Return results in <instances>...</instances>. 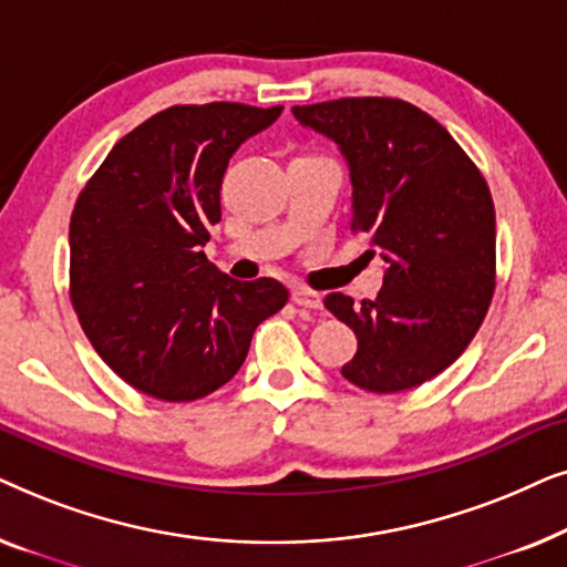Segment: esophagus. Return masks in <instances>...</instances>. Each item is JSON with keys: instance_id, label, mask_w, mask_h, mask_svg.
Instances as JSON below:
<instances>
[{"instance_id": "1", "label": "esophagus", "mask_w": 567, "mask_h": 567, "mask_svg": "<svg viewBox=\"0 0 567 567\" xmlns=\"http://www.w3.org/2000/svg\"><path fill=\"white\" fill-rule=\"evenodd\" d=\"M291 299H293V305H299L305 309H322V293L305 289V286H297V289L291 291Z\"/></svg>"}]
</instances>
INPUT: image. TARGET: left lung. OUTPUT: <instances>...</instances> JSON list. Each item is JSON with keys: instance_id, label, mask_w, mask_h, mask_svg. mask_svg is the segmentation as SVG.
<instances>
[{"instance_id": "1", "label": "left lung", "mask_w": 567, "mask_h": 567, "mask_svg": "<svg viewBox=\"0 0 567 567\" xmlns=\"http://www.w3.org/2000/svg\"><path fill=\"white\" fill-rule=\"evenodd\" d=\"M328 136L353 185L351 229L384 260L377 299L324 307L359 338L340 369L367 392H405L460 359L495 289V208L485 177L452 134L394 97H340L291 107Z\"/></svg>"}]
</instances>
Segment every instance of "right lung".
<instances>
[{"instance_id":"obj_1","label":"right lung","mask_w":567,"mask_h":567,"mask_svg":"<svg viewBox=\"0 0 567 567\" xmlns=\"http://www.w3.org/2000/svg\"><path fill=\"white\" fill-rule=\"evenodd\" d=\"M281 111L167 107L123 136L76 198L74 312L100 359L150 398L190 402L219 390L245 363L255 328L289 301L276 278L235 281L204 252L231 154Z\"/></svg>"}]
</instances>
